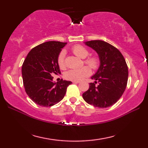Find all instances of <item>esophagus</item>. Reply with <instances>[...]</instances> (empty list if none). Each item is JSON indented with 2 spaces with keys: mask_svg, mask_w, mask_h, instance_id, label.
Listing matches in <instances>:
<instances>
[{
  "mask_svg": "<svg viewBox=\"0 0 148 148\" xmlns=\"http://www.w3.org/2000/svg\"><path fill=\"white\" fill-rule=\"evenodd\" d=\"M73 82V84H79V82L78 81V82H76V81H73L72 82Z\"/></svg>",
  "mask_w": 148,
  "mask_h": 148,
  "instance_id": "34e87169",
  "label": "esophagus"
}]
</instances>
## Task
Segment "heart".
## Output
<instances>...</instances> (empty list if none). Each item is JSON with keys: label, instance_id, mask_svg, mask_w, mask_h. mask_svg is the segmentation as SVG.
Returning a JSON list of instances; mask_svg holds the SVG:
<instances>
[{"label": "heart", "instance_id": "obj_1", "mask_svg": "<svg viewBox=\"0 0 148 148\" xmlns=\"http://www.w3.org/2000/svg\"><path fill=\"white\" fill-rule=\"evenodd\" d=\"M72 51L74 54L76 55L79 58L85 59L89 55V51L86 47L76 45L72 48ZM85 62L92 68V69H96L99 66V59L97 57H91L85 60ZM58 64L60 68L63 69L65 67V51H62L59 53L58 57ZM91 74V70L87 66H83L78 69H72L66 71L64 74V77L67 79L72 80V81L78 82L84 79L85 77Z\"/></svg>", "mask_w": 148, "mask_h": 148}]
</instances>
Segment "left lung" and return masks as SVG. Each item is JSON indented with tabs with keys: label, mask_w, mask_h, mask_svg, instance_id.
Here are the masks:
<instances>
[{
	"label": "left lung",
	"mask_w": 148,
	"mask_h": 148,
	"mask_svg": "<svg viewBox=\"0 0 148 148\" xmlns=\"http://www.w3.org/2000/svg\"><path fill=\"white\" fill-rule=\"evenodd\" d=\"M84 44L97 52L100 65L91 76L94 83H90L89 89L82 97L95 107L111 106L121 98L127 87L129 73L126 61L116 47L106 42L91 40Z\"/></svg>",
	"instance_id": "1"
}]
</instances>
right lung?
<instances>
[{
  "instance_id": "add662e5",
  "label": "right lung",
  "mask_w": 148,
  "mask_h": 148,
  "mask_svg": "<svg viewBox=\"0 0 148 148\" xmlns=\"http://www.w3.org/2000/svg\"><path fill=\"white\" fill-rule=\"evenodd\" d=\"M67 43L49 41L32 48L22 66L25 89L29 98L36 104L49 107L64 98L71 81H53V74H60L58 57Z\"/></svg>"
}]
</instances>
